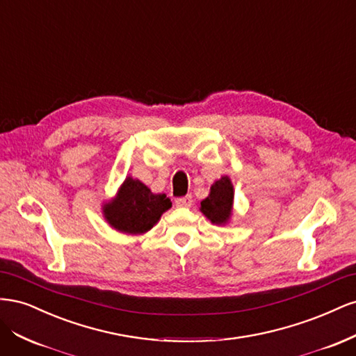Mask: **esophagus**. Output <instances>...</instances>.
I'll return each instance as SVG.
<instances>
[{"instance_id": "obj_1", "label": "esophagus", "mask_w": 356, "mask_h": 356, "mask_svg": "<svg viewBox=\"0 0 356 356\" xmlns=\"http://www.w3.org/2000/svg\"><path fill=\"white\" fill-rule=\"evenodd\" d=\"M191 203H193L191 196H184V197L175 199V204L178 208H188V207H191Z\"/></svg>"}]
</instances>
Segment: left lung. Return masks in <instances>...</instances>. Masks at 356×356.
Instances as JSON below:
<instances>
[{
	"label": "left lung",
	"mask_w": 356,
	"mask_h": 356,
	"mask_svg": "<svg viewBox=\"0 0 356 356\" xmlns=\"http://www.w3.org/2000/svg\"><path fill=\"white\" fill-rule=\"evenodd\" d=\"M234 190L230 178L225 175L211 186L209 196L200 202V211L212 224H227L233 212Z\"/></svg>",
	"instance_id": "left-lung-1"
}]
</instances>
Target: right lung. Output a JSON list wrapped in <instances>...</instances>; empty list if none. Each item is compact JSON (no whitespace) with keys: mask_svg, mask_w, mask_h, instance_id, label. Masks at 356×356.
I'll list each match as a JSON object with an SVG mask.
<instances>
[{"mask_svg":"<svg viewBox=\"0 0 356 356\" xmlns=\"http://www.w3.org/2000/svg\"><path fill=\"white\" fill-rule=\"evenodd\" d=\"M172 207L166 195H154L139 179L127 177L117 196L102 207L104 218L113 229L127 234H144Z\"/></svg>","mask_w":356,"mask_h":356,"instance_id":"add662e5","label":"right lung"}]
</instances>
